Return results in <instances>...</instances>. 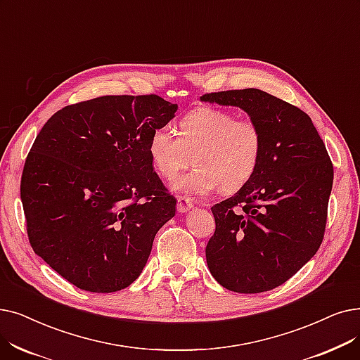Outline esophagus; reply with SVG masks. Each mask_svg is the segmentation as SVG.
<instances>
[{
    "mask_svg": "<svg viewBox=\"0 0 360 360\" xmlns=\"http://www.w3.org/2000/svg\"><path fill=\"white\" fill-rule=\"evenodd\" d=\"M193 206H194L193 200L190 197H185V195L178 197V212L179 213H186L193 209Z\"/></svg>",
    "mask_w": 360,
    "mask_h": 360,
    "instance_id": "esophagus-1",
    "label": "esophagus"
}]
</instances>
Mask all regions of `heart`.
Wrapping results in <instances>:
<instances>
[{"instance_id": "1", "label": "heart", "mask_w": 360, "mask_h": 360, "mask_svg": "<svg viewBox=\"0 0 360 360\" xmlns=\"http://www.w3.org/2000/svg\"><path fill=\"white\" fill-rule=\"evenodd\" d=\"M178 135L160 128L151 134L148 143L154 169L169 181L193 159L195 167L174 184L176 193L207 195L217 188L237 191L252 179L262 158L259 124L252 119H236L221 108L200 107L184 116Z\"/></svg>"}]
</instances>
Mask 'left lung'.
<instances>
[{"label":"left lung","mask_w":360,"mask_h":360,"mask_svg":"<svg viewBox=\"0 0 360 360\" xmlns=\"http://www.w3.org/2000/svg\"><path fill=\"white\" fill-rule=\"evenodd\" d=\"M201 101L240 107L259 124V166L232 197L212 207L210 274L226 290L255 294L288 281L323 240L334 169L311 119L256 88L205 94Z\"/></svg>","instance_id":"8db88e82"}]
</instances>
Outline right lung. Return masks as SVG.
Masks as SVG:
<instances>
[{"label": "right lung", "instance_id": "right-lung-1", "mask_svg": "<svg viewBox=\"0 0 360 360\" xmlns=\"http://www.w3.org/2000/svg\"><path fill=\"white\" fill-rule=\"evenodd\" d=\"M176 110L154 94L105 96L66 105L37 135L20 182L27 237L75 287L113 292L143 272L176 210L148 143Z\"/></svg>", "mask_w": 360, "mask_h": 360}]
</instances>
